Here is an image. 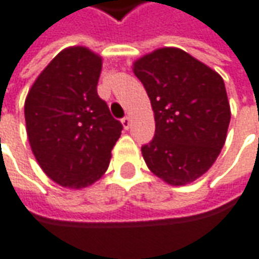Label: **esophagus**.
<instances>
[{
    "label": "esophagus",
    "instance_id": "34e87169",
    "mask_svg": "<svg viewBox=\"0 0 259 259\" xmlns=\"http://www.w3.org/2000/svg\"><path fill=\"white\" fill-rule=\"evenodd\" d=\"M121 124H123V127H124V129L127 130L130 127V124H132V119H130L129 116L123 117V119H121Z\"/></svg>",
    "mask_w": 259,
    "mask_h": 259
}]
</instances>
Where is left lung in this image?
Here are the masks:
<instances>
[{
	"instance_id": "obj_1",
	"label": "left lung",
	"mask_w": 259,
	"mask_h": 259,
	"mask_svg": "<svg viewBox=\"0 0 259 259\" xmlns=\"http://www.w3.org/2000/svg\"><path fill=\"white\" fill-rule=\"evenodd\" d=\"M155 113V138L142 147L150 172L172 186L206 174L225 145L231 120L224 78L175 47L133 63Z\"/></svg>"
}]
</instances>
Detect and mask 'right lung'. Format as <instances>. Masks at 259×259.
<instances>
[{
	"mask_svg": "<svg viewBox=\"0 0 259 259\" xmlns=\"http://www.w3.org/2000/svg\"><path fill=\"white\" fill-rule=\"evenodd\" d=\"M102 57L83 46L60 51L27 94L24 116L35 160L51 181L81 189L107 170L121 135L97 94Z\"/></svg>",
	"mask_w": 259,
	"mask_h": 259,
	"instance_id": "1",
	"label": "right lung"
}]
</instances>
